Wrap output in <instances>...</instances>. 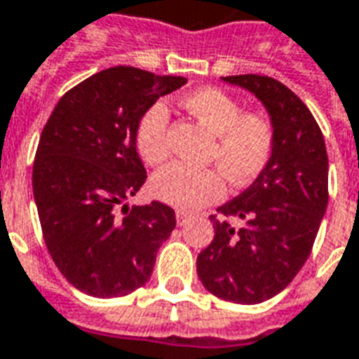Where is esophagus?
<instances>
[{
    "mask_svg": "<svg viewBox=\"0 0 359 359\" xmlns=\"http://www.w3.org/2000/svg\"><path fill=\"white\" fill-rule=\"evenodd\" d=\"M190 215H188V213H184V211H177V223H179L180 226L182 225H187L188 221H190Z\"/></svg>",
    "mask_w": 359,
    "mask_h": 359,
    "instance_id": "obj_1",
    "label": "esophagus"
}]
</instances>
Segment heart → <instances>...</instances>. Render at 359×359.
I'll list each match as a JSON object with an SVG mask.
<instances>
[{
    "instance_id": "b5f03b06",
    "label": "heart",
    "mask_w": 359,
    "mask_h": 359,
    "mask_svg": "<svg viewBox=\"0 0 359 359\" xmlns=\"http://www.w3.org/2000/svg\"><path fill=\"white\" fill-rule=\"evenodd\" d=\"M213 138L210 159L219 167H190L172 163L157 172L151 182L154 194L161 202L182 211L202 210L223 200L226 176L234 187L256 180L269 163L275 148V126L259 111H242L241 102L219 88H200L180 100ZM167 109L154 103L144 111L134 128V144L148 165H161L169 157Z\"/></svg>"
}]
</instances>
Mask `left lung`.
Listing matches in <instances>:
<instances>
[{
    "label": "left lung",
    "instance_id": "left-lung-1",
    "mask_svg": "<svg viewBox=\"0 0 359 359\" xmlns=\"http://www.w3.org/2000/svg\"><path fill=\"white\" fill-rule=\"evenodd\" d=\"M250 90L269 113L275 148L264 172L211 215L215 236L198 256L213 296L259 304L285 290L311 254L329 202V159L321 128L292 90L262 74L223 76ZM241 218L243 225H230Z\"/></svg>",
    "mask_w": 359,
    "mask_h": 359
}]
</instances>
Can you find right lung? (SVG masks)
Listing matches in <instances>:
<instances>
[{
    "instance_id": "1",
    "label": "right lung",
    "mask_w": 359,
    "mask_h": 359,
    "mask_svg": "<svg viewBox=\"0 0 359 359\" xmlns=\"http://www.w3.org/2000/svg\"><path fill=\"white\" fill-rule=\"evenodd\" d=\"M187 84L136 67H111L76 84L43 126L32 188L51 259L81 292L126 296L149 280L177 225L161 202L128 208L148 175L134 144L144 111Z\"/></svg>"
}]
</instances>
